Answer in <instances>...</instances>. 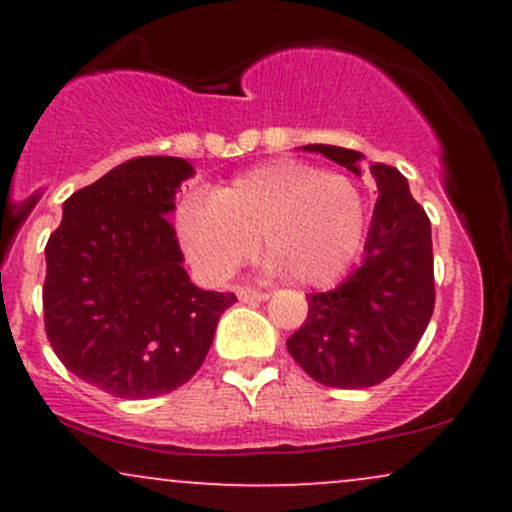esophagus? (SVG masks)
Wrapping results in <instances>:
<instances>
[{"mask_svg": "<svg viewBox=\"0 0 512 512\" xmlns=\"http://www.w3.org/2000/svg\"><path fill=\"white\" fill-rule=\"evenodd\" d=\"M238 298L243 303H252V301H267L269 293L260 291V289H250V286H238Z\"/></svg>", "mask_w": 512, "mask_h": 512, "instance_id": "34e87169", "label": "esophagus"}]
</instances>
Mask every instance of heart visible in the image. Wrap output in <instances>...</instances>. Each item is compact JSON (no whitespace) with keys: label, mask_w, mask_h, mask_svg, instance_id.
<instances>
[{"label":"heart","mask_w":512,"mask_h":512,"mask_svg":"<svg viewBox=\"0 0 512 512\" xmlns=\"http://www.w3.org/2000/svg\"><path fill=\"white\" fill-rule=\"evenodd\" d=\"M182 250L209 279L248 262L260 238L264 257L301 286L337 281L366 236V202L344 173L296 158H276L187 197L175 214Z\"/></svg>","instance_id":"1"}]
</instances>
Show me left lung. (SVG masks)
Listing matches in <instances>:
<instances>
[{"instance_id": "1", "label": "left lung", "mask_w": 512, "mask_h": 512, "mask_svg": "<svg viewBox=\"0 0 512 512\" xmlns=\"http://www.w3.org/2000/svg\"><path fill=\"white\" fill-rule=\"evenodd\" d=\"M303 149L361 173L358 151L330 144ZM370 173L380 197L363 248L366 257L337 289L310 293L308 317L286 342L310 378L342 390L390 378L424 337L436 305L431 221L397 168L375 163Z\"/></svg>"}]
</instances>
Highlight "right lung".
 I'll use <instances>...</instances> for the list:
<instances>
[{
  "mask_svg": "<svg viewBox=\"0 0 512 512\" xmlns=\"http://www.w3.org/2000/svg\"><path fill=\"white\" fill-rule=\"evenodd\" d=\"M185 158L139 156L64 202L45 245L43 310L52 351L88 385L146 399L185 385L236 293L202 291L182 269L168 214Z\"/></svg>",
  "mask_w": 512,
  "mask_h": 512,
  "instance_id": "add662e5",
  "label": "right lung"
}]
</instances>
